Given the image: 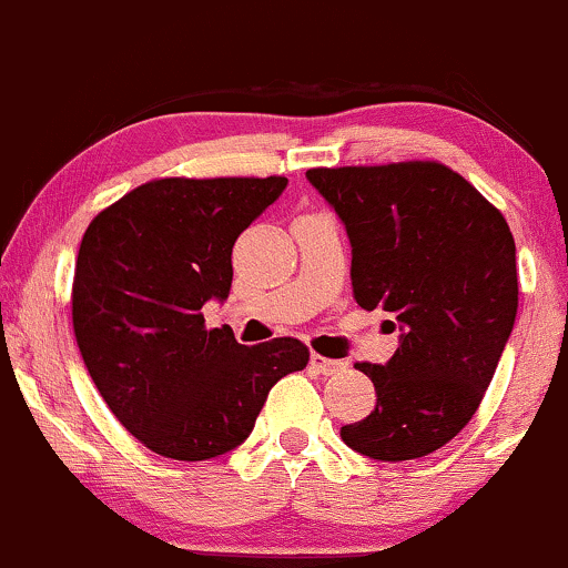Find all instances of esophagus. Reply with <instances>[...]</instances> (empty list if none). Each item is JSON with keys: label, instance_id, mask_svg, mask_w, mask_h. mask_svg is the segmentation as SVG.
I'll return each mask as SVG.
<instances>
[{"label": "esophagus", "instance_id": "esophagus-1", "mask_svg": "<svg viewBox=\"0 0 568 568\" xmlns=\"http://www.w3.org/2000/svg\"><path fill=\"white\" fill-rule=\"evenodd\" d=\"M311 366L318 372V375L329 377V375H337V372H343L348 364L337 362V358H326L322 353H311Z\"/></svg>", "mask_w": 568, "mask_h": 568}]
</instances>
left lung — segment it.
Listing matches in <instances>:
<instances>
[{
  "instance_id": "obj_1",
  "label": "left lung",
  "mask_w": 568,
  "mask_h": 568,
  "mask_svg": "<svg viewBox=\"0 0 568 568\" xmlns=\"http://www.w3.org/2000/svg\"><path fill=\"white\" fill-rule=\"evenodd\" d=\"M351 242L356 303L383 308L398 348L356 364L377 404L339 436L402 463L442 449L476 415L518 311L516 242L486 199L436 162L308 170Z\"/></svg>"
}]
</instances>
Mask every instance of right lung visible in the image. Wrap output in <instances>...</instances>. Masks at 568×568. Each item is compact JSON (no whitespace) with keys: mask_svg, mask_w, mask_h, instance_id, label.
Here are the masks:
<instances>
[{"mask_svg":"<svg viewBox=\"0 0 568 568\" xmlns=\"http://www.w3.org/2000/svg\"><path fill=\"white\" fill-rule=\"evenodd\" d=\"M284 189L286 178L153 180L84 233L73 335L103 402L156 455L199 463L236 449L273 385L308 364L295 337L250 348L202 316L229 300L239 233Z\"/></svg>","mask_w":568,"mask_h":568,"instance_id":"obj_1","label":"right lung"}]
</instances>
